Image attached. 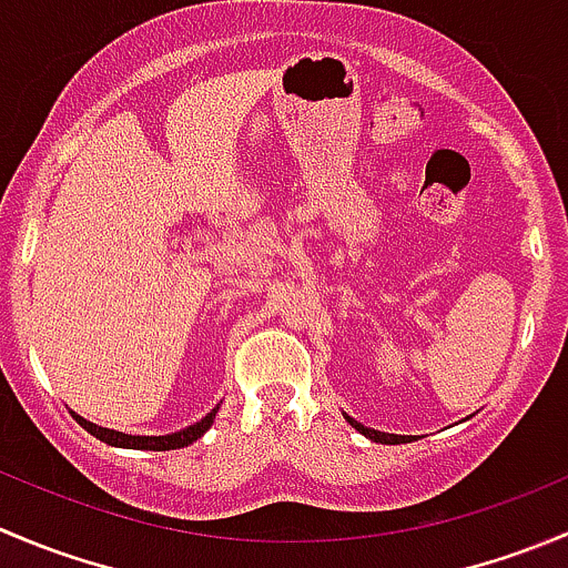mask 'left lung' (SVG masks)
Masks as SVG:
<instances>
[{"instance_id":"left-lung-1","label":"left lung","mask_w":568,"mask_h":568,"mask_svg":"<svg viewBox=\"0 0 568 568\" xmlns=\"http://www.w3.org/2000/svg\"><path fill=\"white\" fill-rule=\"evenodd\" d=\"M346 422H349L357 433H363V436L372 438V442H377V444H399V442H407V436H390V433L372 430V427H363L361 422H355V418H349V416H346Z\"/></svg>"}]
</instances>
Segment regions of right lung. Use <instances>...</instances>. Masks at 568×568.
<instances>
[{
  "mask_svg": "<svg viewBox=\"0 0 568 568\" xmlns=\"http://www.w3.org/2000/svg\"><path fill=\"white\" fill-rule=\"evenodd\" d=\"M219 413V405L213 407L211 413H207L205 418H200L196 424H191V427H185V430L180 433H169V436H126V433H119V430H108V427H99V424L88 422V418L77 416V413H71V416L77 418V422L85 427L91 436H97L99 442L110 444V447H124V449H150V453H166V449H180V447H189V444H194L196 438L205 436L207 430H211L213 418H216Z\"/></svg>",
  "mask_w": 568,
  "mask_h": 568,
  "instance_id": "right-lung-1",
  "label": "right lung"
}]
</instances>
